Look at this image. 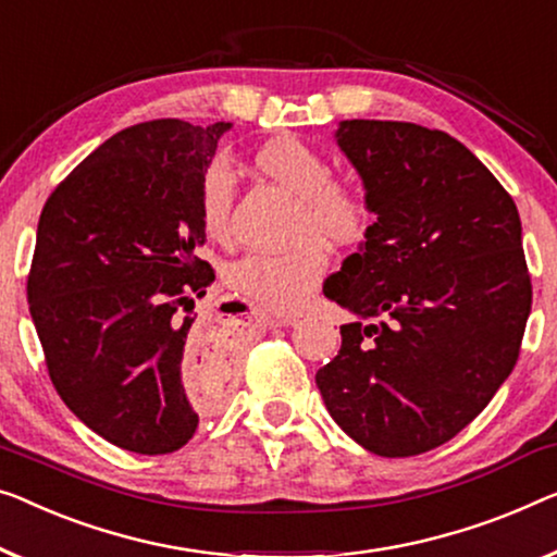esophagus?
<instances>
[{
  "label": "esophagus",
  "instance_id": "obj_1",
  "mask_svg": "<svg viewBox=\"0 0 557 557\" xmlns=\"http://www.w3.org/2000/svg\"><path fill=\"white\" fill-rule=\"evenodd\" d=\"M268 325L270 327H287V325H295V318H280V314H268Z\"/></svg>",
  "mask_w": 557,
  "mask_h": 557
}]
</instances>
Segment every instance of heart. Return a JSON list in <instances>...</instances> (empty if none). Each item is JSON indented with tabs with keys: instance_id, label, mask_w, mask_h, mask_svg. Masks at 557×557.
I'll list each match as a JSON object with an SVG mask.
<instances>
[{
	"instance_id": "b5f03b06",
	"label": "heart",
	"mask_w": 557,
	"mask_h": 557,
	"mask_svg": "<svg viewBox=\"0 0 557 557\" xmlns=\"http://www.w3.org/2000/svg\"><path fill=\"white\" fill-rule=\"evenodd\" d=\"M257 164L297 197L295 239L300 245L280 252H250L227 268V285L272 312L302 310L327 275L330 255L321 243L355 245L370 225V210L358 189L330 180V164L318 149L297 137H280L257 152ZM237 180L225 157H214L199 182V214L207 235H230Z\"/></svg>"
}]
</instances>
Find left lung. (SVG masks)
<instances>
[{
  "instance_id": "left-lung-1",
  "label": "left lung",
  "mask_w": 557,
  "mask_h": 557,
  "mask_svg": "<svg viewBox=\"0 0 557 557\" xmlns=\"http://www.w3.org/2000/svg\"><path fill=\"white\" fill-rule=\"evenodd\" d=\"M335 139L377 220L322 285L355 322L314 383L355 443L408 458L470 425L516 368L533 302L520 214L447 132L345 120Z\"/></svg>"
}]
</instances>
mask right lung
<instances>
[{
  "label": "right lung",
  "instance_id": "right-lung-1",
  "mask_svg": "<svg viewBox=\"0 0 557 557\" xmlns=\"http://www.w3.org/2000/svg\"><path fill=\"white\" fill-rule=\"evenodd\" d=\"M232 127L152 120L77 164L39 214L27 280L52 385L107 443L168 455L218 410L230 368L189 318L212 285L199 260V182Z\"/></svg>",
  "mask_w": 557,
  "mask_h": 557
}]
</instances>
